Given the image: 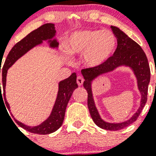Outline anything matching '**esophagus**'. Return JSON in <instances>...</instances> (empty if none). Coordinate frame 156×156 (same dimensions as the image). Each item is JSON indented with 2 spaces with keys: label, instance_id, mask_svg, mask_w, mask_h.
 <instances>
[{
  "label": "esophagus",
  "instance_id": "esophagus-1",
  "mask_svg": "<svg viewBox=\"0 0 156 156\" xmlns=\"http://www.w3.org/2000/svg\"><path fill=\"white\" fill-rule=\"evenodd\" d=\"M76 83H77V84L79 85V86H81V85L83 83V78L82 76H77Z\"/></svg>",
  "mask_w": 156,
  "mask_h": 156
}]
</instances>
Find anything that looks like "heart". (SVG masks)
<instances>
[{"mask_svg":"<svg viewBox=\"0 0 156 156\" xmlns=\"http://www.w3.org/2000/svg\"><path fill=\"white\" fill-rule=\"evenodd\" d=\"M66 46L73 55H83V62L87 67L98 68L113 55L117 39L110 30H79L71 34Z\"/></svg>","mask_w":156,"mask_h":156,"instance_id":"obj_1","label":"heart"}]
</instances>
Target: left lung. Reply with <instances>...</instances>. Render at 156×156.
I'll return each instance as SVG.
<instances>
[{
	"mask_svg": "<svg viewBox=\"0 0 156 156\" xmlns=\"http://www.w3.org/2000/svg\"><path fill=\"white\" fill-rule=\"evenodd\" d=\"M117 38V48L113 55L103 66L98 68L82 69L84 78L83 87L87 91V106L94 123L106 130H119L126 127L137 120L147 101L148 88L150 82V68L148 58L140 45L129 38L125 33L116 27H111ZM121 66L129 67L137 79L138 88L141 94L140 106L136 112L129 120L121 123L106 122L101 119L95 105L92 92V83L100 75L114 71Z\"/></svg>",
	"mask_w": 156,
	"mask_h": 156,
	"instance_id": "obj_1",
	"label": "left lung"
}]
</instances>
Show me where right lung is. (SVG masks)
Returning a JSON list of instances; mask_svg holds the SVG:
<instances>
[{
  "label": "right lung",
  "mask_w": 156,
  "mask_h": 156,
  "mask_svg": "<svg viewBox=\"0 0 156 156\" xmlns=\"http://www.w3.org/2000/svg\"><path fill=\"white\" fill-rule=\"evenodd\" d=\"M56 30L55 24L53 23H47L43 25L37 30H34L23 40L18 42L12 50L8 53L5 62L2 69V83L4 98L5 99V105L10 110V106L6 100L5 97V87H6V76L8 69L17 61L19 58L24 55L32 48L37 45L41 44L43 41H48L49 47L51 48H56L58 47V43L54 37H55ZM1 73V70H0ZM78 87L76 83V73H72V75L67 79L60 81L58 83V91L55 102L53 106L52 111L50 115L47 119H45L41 124L34 126H30L19 122L16 119V122L19 126L27 129V131L38 134H49L51 133L56 131L60 126L62 125L64 120L65 112H66V106L68 105L69 101L71 98L73 92ZM0 98L2 97L0 83ZM3 99V98H2ZM13 116V115H12Z\"/></svg>",
  "instance_id": "1"
}]
</instances>
